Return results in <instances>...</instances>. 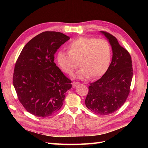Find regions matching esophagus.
<instances>
[{"label":"esophagus","mask_w":148,"mask_h":148,"mask_svg":"<svg viewBox=\"0 0 148 148\" xmlns=\"http://www.w3.org/2000/svg\"><path fill=\"white\" fill-rule=\"evenodd\" d=\"M79 84V83H78V82H73V83H72V85H73V88L77 87V86H78Z\"/></svg>","instance_id":"34e87169"}]
</instances>
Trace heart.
<instances>
[{
  "label": "heart",
  "instance_id": "obj_1",
  "mask_svg": "<svg viewBox=\"0 0 148 148\" xmlns=\"http://www.w3.org/2000/svg\"><path fill=\"white\" fill-rule=\"evenodd\" d=\"M111 60V48L104 39L79 37L71 42L69 52L60 51L57 60L60 69L71 75L78 65L82 67L73 75L75 79L84 80L101 77L108 69Z\"/></svg>",
  "mask_w": 148,
  "mask_h": 148
}]
</instances>
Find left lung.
<instances>
[{
  "instance_id": "8db88e82",
  "label": "left lung",
  "mask_w": 148,
  "mask_h": 148,
  "mask_svg": "<svg viewBox=\"0 0 148 148\" xmlns=\"http://www.w3.org/2000/svg\"><path fill=\"white\" fill-rule=\"evenodd\" d=\"M108 40L112 59L104 75L89 86L85 104L92 112L107 115L123 106L130 93L133 77L132 58L112 34L100 31Z\"/></svg>"
}]
</instances>
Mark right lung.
<instances>
[{"mask_svg": "<svg viewBox=\"0 0 148 148\" xmlns=\"http://www.w3.org/2000/svg\"><path fill=\"white\" fill-rule=\"evenodd\" d=\"M69 39L60 32L40 33L26 44L16 60L13 86L25 109L36 117L56 113L71 88V80L53 62L57 49Z\"/></svg>", "mask_w": 148, "mask_h": 148, "instance_id": "1", "label": "right lung"}]
</instances>
